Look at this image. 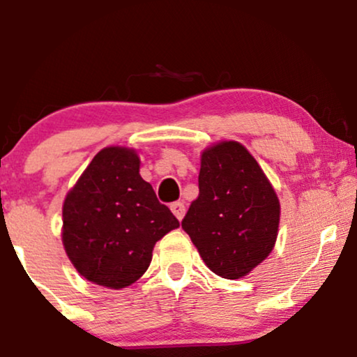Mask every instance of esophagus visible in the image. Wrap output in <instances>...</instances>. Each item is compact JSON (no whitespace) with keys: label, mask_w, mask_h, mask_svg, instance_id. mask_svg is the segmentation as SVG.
<instances>
[{"label":"esophagus","mask_w":357,"mask_h":357,"mask_svg":"<svg viewBox=\"0 0 357 357\" xmlns=\"http://www.w3.org/2000/svg\"><path fill=\"white\" fill-rule=\"evenodd\" d=\"M171 211L174 213V216L181 221L184 218V213H186V206H184L183 202H174L171 204Z\"/></svg>","instance_id":"obj_1"}]
</instances>
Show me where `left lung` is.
Wrapping results in <instances>:
<instances>
[{
  "label": "left lung",
  "mask_w": 357,
  "mask_h": 357,
  "mask_svg": "<svg viewBox=\"0 0 357 357\" xmlns=\"http://www.w3.org/2000/svg\"><path fill=\"white\" fill-rule=\"evenodd\" d=\"M198 186L183 230L211 272L223 278L245 277L275 245L280 221L275 190L236 141L203 151Z\"/></svg>",
  "instance_id": "obj_1"
}]
</instances>
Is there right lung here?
Wrapping results in <instances>:
<instances>
[{"instance_id":"right-lung-1","label":"right lung","mask_w":357,"mask_h":357,"mask_svg":"<svg viewBox=\"0 0 357 357\" xmlns=\"http://www.w3.org/2000/svg\"><path fill=\"white\" fill-rule=\"evenodd\" d=\"M129 147H105L68 191L63 203L65 252L93 284L124 289L142 277L155 241L179 227L139 174Z\"/></svg>"}]
</instances>
